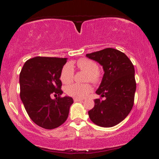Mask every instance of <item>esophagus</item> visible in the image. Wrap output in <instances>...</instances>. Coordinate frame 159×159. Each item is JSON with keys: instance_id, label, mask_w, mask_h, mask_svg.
Listing matches in <instances>:
<instances>
[{"instance_id": "esophagus-1", "label": "esophagus", "mask_w": 159, "mask_h": 159, "mask_svg": "<svg viewBox=\"0 0 159 159\" xmlns=\"http://www.w3.org/2000/svg\"><path fill=\"white\" fill-rule=\"evenodd\" d=\"M74 102H83V100L80 98H74Z\"/></svg>"}]
</instances>
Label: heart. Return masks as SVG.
<instances>
[{
  "instance_id": "1",
  "label": "heart",
  "mask_w": 159,
  "mask_h": 159,
  "mask_svg": "<svg viewBox=\"0 0 159 159\" xmlns=\"http://www.w3.org/2000/svg\"><path fill=\"white\" fill-rule=\"evenodd\" d=\"M77 66L80 70L86 72L85 81L97 84L101 81V73L98 71V66L95 61L87 58H81L77 61ZM74 78V69L71 63L64 65L61 70L60 79L63 84H70ZM92 91L89 84H73L65 88V92L68 95L77 98H84Z\"/></svg>"
}]
</instances>
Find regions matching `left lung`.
I'll return each mask as SVG.
<instances>
[{"label":"left lung","mask_w":159,"mask_h":159,"mask_svg":"<svg viewBox=\"0 0 159 159\" xmlns=\"http://www.w3.org/2000/svg\"><path fill=\"white\" fill-rule=\"evenodd\" d=\"M86 56L98 62L104 71L96 93L105 97V100L95 99L94 107L88 112L89 118L100 127L117 125L129 115L134 104L136 89L134 66L124 52L113 48Z\"/></svg>","instance_id":"1"}]
</instances>
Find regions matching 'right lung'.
<instances>
[{
  "mask_svg": "<svg viewBox=\"0 0 159 159\" xmlns=\"http://www.w3.org/2000/svg\"><path fill=\"white\" fill-rule=\"evenodd\" d=\"M66 58L38 56L25 62L20 73V96L32 121L47 129L58 127L67 119L71 97H61V70ZM54 94L57 98L52 99Z\"/></svg>",
  "mask_w": 159,
  "mask_h": 159,
  "instance_id": "right-lung-1",
  "label": "right lung"
}]
</instances>
